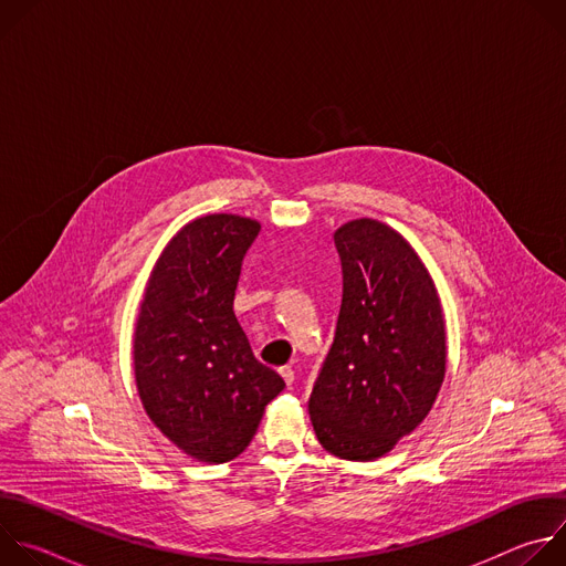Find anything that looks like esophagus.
Instances as JSON below:
<instances>
[{
  "mask_svg": "<svg viewBox=\"0 0 566 566\" xmlns=\"http://www.w3.org/2000/svg\"><path fill=\"white\" fill-rule=\"evenodd\" d=\"M280 376L284 378V382L291 387L293 385V380H295V371H293V367H282L280 369Z\"/></svg>",
  "mask_w": 566,
  "mask_h": 566,
  "instance_id": "esophagus-1",
  "label": "esophagus"
}]
</instances>
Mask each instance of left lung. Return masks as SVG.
Returning <instances> with one entry per match:
<instances>
[{
	"instance_id": "1",
	"label": "left lung",
	"mask_w": 566,
	"mask_h": 566,
	"mask_svg": "<svg viewBox=\"0 0 566 566\" xmlns=\"http://www.w3.org/2000/svg\"><path fill=\"white\" fill-rule=\"evenodd\" d=\"M343 304L308 398L317 441L347 461L387 454L432 410L448 363L437 286L408 239L376 219L334 232Z\"/></svg>"
}]
</instances>
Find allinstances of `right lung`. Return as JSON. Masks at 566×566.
I'll return each instance as SVG.
<instances>
[{
    "label": "right lung",
    "mask_w": 566,
    "mask_h": 566,
    "mask_svg": "<svg viewBox=\"0 0 566 566\" xmlns=\"http://www.w3.org/2000/svg\"><path fill=\"white\" fill-rule=\"evenodd\" d=\"M260 223L206 214L156 260L134 332V374L151 423L197 461L247 450L284 380L262 365L232 311Z\"/></svg>",
    "instance_id": "obj_1"
}]
</instances>
